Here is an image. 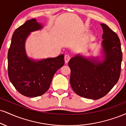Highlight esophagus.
<instances>
[{
    "label": "esophagus",
    "instance_id": "1",
    "mask_svg": "<svg viewBox=\"0 0 126 126\" xmlns=\"http://www.w3.org/2000/svg\"><path fill=\"white\" fill-rule=\"evenodd\" d=\"M70 56L69 55V54H66V55L64 56V62L65 63H68L69 61L70 60Z\"/></svg>",
    "mask_w": 126,
    "mask_h": 126
}]
</instances>
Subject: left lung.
<instances>
[{"label": "left lung", "instance_id": "obj_1", "mask_svg": "<svg viewBox=\"0 0 126 126\" xmlns=\"http://www.w3.org/2000/svg\"><path fill=\"white\" fill-rule=\"evenodd\" d=\"M102 49L103 60L87 59L81 55L69 62L70 83L74 92L83 97L97 100L107 94L119 79L122 61L120 41L117 34L105 24Z\"/></svg>", "mask_w": 126, "mask_h": 126}]
</instances>
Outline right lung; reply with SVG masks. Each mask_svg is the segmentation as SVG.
<instances>
[{
	"label": "right lung",
	"mask_w": 126,
	"mask_h": 126,
	"mask_svg": "<svg viewBox=\"0 0 126 126\" xmlns=\"http://www.w3.org/2000/svg\"><path fill=\"white\" fill-rule=\"evenodd\" d=\"M42 28L36 19H33L16 29L12 35L7 54L10 82L20 93L29 97L46 93L55 73L64 64V54L38 61L27 56L25 47L27 37L30 32Z\"/></svg>",
	"instance_id": "1"
}]
</instances>
